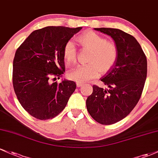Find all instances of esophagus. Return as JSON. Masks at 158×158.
<instances>
[{"mask_svg": "<svg viewBox=\"0 0 158 158\" xmlns=\"http://www.w3.org/2000/svg\"><path fill=\"white\" fill-rule=\"evenodd\" d=\"M82 85H84V84H83V82H76V85H77L78 87H81V86H82Z\"/></svg>", "mask_w": 158, "mask_h": 158, "instance_id": "esophagus-1", "label": "esophagus"}]
</instances>
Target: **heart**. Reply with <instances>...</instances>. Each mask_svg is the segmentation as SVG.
<instances>
[{"label":"heart","instance_id":"b5f03b06","mask_svg":"<svg viewBox=\"0 0 158 158\" xmlns=\"http://www.w3.org/2000/svg\"><path fill=\"white\" fill-rule=\"evenodd\" d=\"M83 47L92 50L86 65H78L68 72V77L76 82H85L97 77L100 71L106 73L115 64L118 58V48L115 43L109 42L105 37L94 31H87L77 38ZM66 63L70 64L76 61V50L73 41H68L63 50Z\"/></svg>","mask_w":158,"mask_h":158}]
</instances>
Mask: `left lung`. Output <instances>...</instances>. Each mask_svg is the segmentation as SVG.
I'll use <instances>...</instances> for the list:
<instances>
[{
	"label": "left lung",
	"mask_w": 158,
	"mask_h": 158,
	"mask_svg": "<svg viewBox=\"0 0 158 158\" xmlns=\"http://www.w3.org/2000/svg\"><path fill=\"white\" fill-rule=\"evenodd\" d=\"M94 30L112 38L118 48V58L100 78L109 88L93 85L86 106L98 123L112 124L125 118L139 100L147 76V59L139 43L131 34L116 28Z\"/></svg>",
	"instance_id": "8db88e82"
}]
</instances>
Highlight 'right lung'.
<instances>
[{
    "mask_svg": "<svg viewBox=\"0 0 158 158\" xmlns=\"http://www.w3.org/2000/svg\"><path fill=\"white\" fill-rule=\"evenodd\" d=\"M82 27L48 26L33 31L22 43L13 60V84L17 98L25 110L36 118L47 120L65 108L75 91L73 81L50 79L62 76L65 70V44Z\"/></svg>",
    "mask_w": 158,
    "mask_h": 158,
    "instance_id": "right-lung-1",
    "label": "right lung"
}]
</instances>
